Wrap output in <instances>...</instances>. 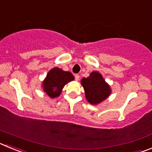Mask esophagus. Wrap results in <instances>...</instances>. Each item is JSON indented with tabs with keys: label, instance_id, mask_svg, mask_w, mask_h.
Masks as SVG:
<instances>
[{
	"label": "esophagus",
	"instance_id": "1",
	"mask_svg": "<svg viewBox=\"0 0 152 152\" xmlns=\"http://www.w3.org/2000/svg\"><path fill=\"white\" fill-rule=\"evenodd\" d=\"M75 80H77V81H78L79 79H80V76H79L78 75H75Z\"/></svg>",
	"mask_w": 152,
	"mask_h": 152
}]
</instances>
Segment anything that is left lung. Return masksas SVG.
I'll return each mask as SVG.
<instances>
[{"mask_svg":"<svg viewBox=\"0 0 152 152\" xmlns=\"http://www.w3.org/2000/svg\"><path fill=\"white\" fill-rule=\"evenodd\" d=\"M80 84L84 88L85 97L92 105H97L111 94L110 86L98 72H92L89 77H83Z\"/></svg>","mask_w":152,"mask_h":152,"instance_id":"left-lung-1","label":"left lung"}]
</instances>
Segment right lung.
Returning a JSON list of instances; mask_svg holds the SVG:
<instances>
[{"mask_svg":"<svg viewBox=\"0 0 152 152\" xmlns=\"http://www.w3.org/2000/svg\"><path fill=\"white\" fill-rule=\"evenodd\" d=\"M74 80L75 77L71 72L56 67L48 72L42 83V88L49 97L53 99L59 96L64 85Z\"/></svg>","mask_w":152,"mask_h":152,"instance_id":"1","label":"right lung"}]
</instances>
